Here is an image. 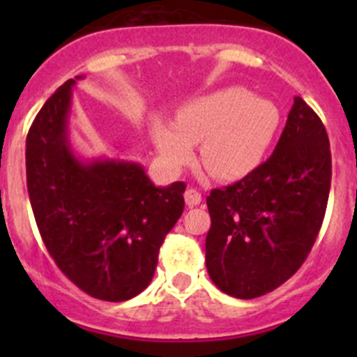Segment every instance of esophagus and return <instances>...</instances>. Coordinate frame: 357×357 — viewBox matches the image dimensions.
I'll return each instance as SVG.
<instances>
[{"label": "esophagus", "instance_id": "34e87169", "mask_svg": "<svg viewBox=\"0 0 357 357\" xmlns=\"http://www.w3.org/2000/svg\"><path fill=\"white\" fill-rule=\"evenodd\" d=\"M185 202H186V205H190V207H193V205H199L202 202L200 192H197L195 188H188L185 192Z\"/></svg>", "mask_w": 357, "mask_h": 357}]
</instances>
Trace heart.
Masks as SVG:
<instances>
[{
	"label": "heart",
	"mask_w": 357,
	"mask_h": 357,
	"mask_svg": "<svg viewBox=\"0 0 357 357\" xmlns=\"http://www.w3.org/2000/svg\"><path fill=\"white\" fill-rule=\"evenodd\" d=\"M278 107L254 98L245 88L231 86L186 103L174 124L152 119V135L162 162L179 169L192 158V145L200 143L199 158L205 171L233 181L250 174L268 153L278 132Z\"/></svg>",
	"instance_id": "heart-1"
}]
</instances>
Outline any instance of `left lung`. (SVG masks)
I'll use <instances>...</instances> for the list:
<instances>
[{
	"instance_id": "left-lung-1",
	"label": "left lung",
	"mask_w": 357,
	"mask_h": 357,
	"mask_svg": "<svg viewBox=\"0 0 357 357\" xmlns=\"http://www.w3.org/2000/svg\"><path fill=\"white\" fill-rule=\"evenodd\" d=\"M330 183L325 126L295 96L273 155L207 197L205 264L215 287L231 297L255 298L294 276L321 229Z\"/></svg>"
}]
</instances>
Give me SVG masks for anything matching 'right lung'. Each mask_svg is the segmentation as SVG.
<instances>
[{
    "instance_id": "add662e5",
    "label": "right lung",
    "mask_w": 357,
    "mask_h": 357,
    "mask_svg": "<svg viewBox=\"0 0 357 357\" xmlns=\"http://www.w3.org/2000/svg\"><path fill=\"white\" fill-rule=\"evenodd\" d=\"M75 79L46 100L29 129V199L60 271L91 297L122 302L152 282L160 245L183 214L186 185L158 188L135 162L75 157L67 126Z\"/></svg>"
}]
</instances>
